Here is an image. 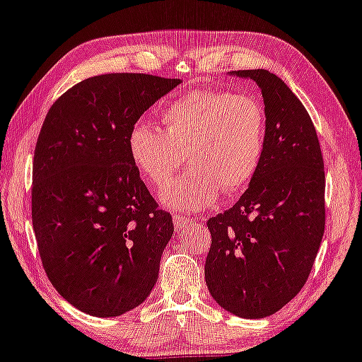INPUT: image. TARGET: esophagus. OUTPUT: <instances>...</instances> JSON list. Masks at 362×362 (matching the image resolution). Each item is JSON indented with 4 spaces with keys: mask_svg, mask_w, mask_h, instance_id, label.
Masks as SVG:
<instances>
[{
    "mask_svg": "<svg viewBox=\"0 0 362 362\" xmlns=\"http://www.w3.org/2000/svg\"><path fill=\"white\" fill-rule=\"evenodd\" d=\"M192 218L184 217V215H173V226H175L177 230H185V228L192 227Z\"/></svg>",
    "mask_w": 362,
    "mask_h": 362,
    "instance_id": "1",
    "label": "esophagus"
}]
</instances>
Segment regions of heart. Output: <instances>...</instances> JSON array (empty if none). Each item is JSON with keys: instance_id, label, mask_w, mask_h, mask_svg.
<instances>
[{"instance_id": "b5f03b06", "label": "heart", "mask_w": 362, "mask_h": 362, "mask_svg": "<svg viewBox=\"0 0 362 362\" xmlns=\"http://www.w3.org/2000/svg\"><path fill=\"white\" fill-rule=\"evenodd\" d=\"M167 132L135 123L128 135L132 162L153 189H163L184 167L194 168L160 194L167 209L199 212L221 195L250 184L265 144L264 110L252 97L192 91L163 112Z\"/></svg>"}]
</instances>
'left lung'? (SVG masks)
I'll use <instances>...</instances> for the list:
<instances>
[{
  "instance_id": "1",
  "label": "left lung",
  "mask_w": 362,
  "mask_h": 362,
  "mask_svg": "<svg viewBox=\"0 0 362 362\" xmlns=\"http://www.w3.org/2000/svg\"><path fill=\"white\" fill-rule=\"evenodd\" d=\"M264 98L260 165L234 207L209 218L205 282L215 303L262 319L299 294L324 235V162L308 110L277 75L239 70Z\"/></svg>"
}]
</instances>
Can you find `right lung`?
<instances>
[{"label": "right lung", "mask_w": 362, "mask_h": 362, "mask_svg": "<svg viewBox=\"0 0 362 362\" xmlns=\"http://www.w3.org/2000/svg\"><path fill=\"white\" fill-rule=\"evenodd\" d=\"M182 80L108 73L49 108L33 160L31 217L45 272L81 313L117 317L158 279L173 234L128 152L139 118Z\"/></svg>", "instance_id": "obj_1"}]
</instances>
